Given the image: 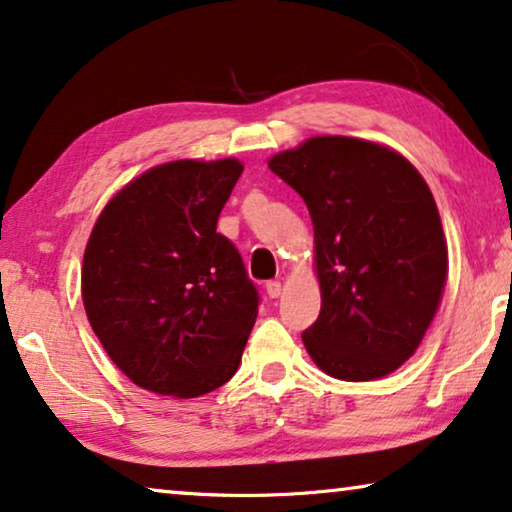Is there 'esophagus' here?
<instances>
[{
  "mask_svg": "<svg viewBox=\"0 0 512 512\" xmlns=\"http://www.w3.org/2000/svg\"><path fill=\"white\" fill-rule=\"evenodd\" d=\"M280 292H283V285H280L278 280H269V283H266V294H269V299H278Z\"/></svg>",
  "mask_w": 512,
  "mask_h": 512,
  "instance_id": "esophagus-1",
  "label": "esophagus"
}]
</instances>
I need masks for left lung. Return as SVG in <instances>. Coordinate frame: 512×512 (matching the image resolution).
<instances>
[{"mask_svg": "<svg viewBox=\"0 0 512 512\" xmlns=\"http://www.w3.org/2000/svg\"><path fill=\"white\" fill-rule=\"evenodd\" d=\"M313 220L322 306L301 338L322 371L376 380L420 345L441 304L448 246L429 185L406 157L313 136L269 160Z\"/></svg>", "mask_w": 512, "mask_h": 512, "instance_id": "1", "label": "left lung"}]
</instances>
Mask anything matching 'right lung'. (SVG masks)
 Returning <instances> with one entry per match:
<instances>
[{
    "instance_id": "add662e5",
    "label": "right lung",
    "mask_w": 512,
    "mask_h": 512,
    "mask_svg": "<svg viewBox=\"0 0 512 512\" xmlns=\"http://www.w3.org/2000/svg\"><path fill=\"white\" fill-rule=\"evenodd\" d=\"M239 160H178L122 187L83 255V306L134 385L194 399L241 364L259 294L239 250L215 232Z\"/></svg>"
}]
</instances>
